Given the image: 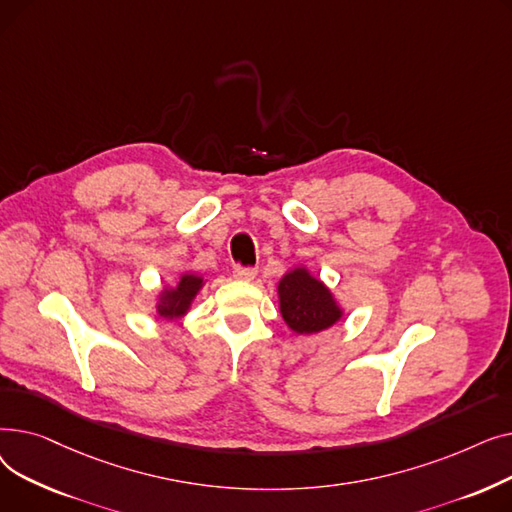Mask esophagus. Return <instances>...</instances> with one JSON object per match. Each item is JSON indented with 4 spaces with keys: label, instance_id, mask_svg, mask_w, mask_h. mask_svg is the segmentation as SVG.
I'll return each mask as SVG.
<instances>
[{
    "label": "esophagus",
    "instance_id": "obj_1",
    "mask_svg": "<svg viewBox=\"0 0 512 512\" xmlns=\"http://www.w3.org/2000/svg\"><path fill=\"white\" fill-rule=\"evenodd\" d=\"M255 276H257L255 267H234V272H232V278L240 280V282H251V280H255Z\"/></svg>",
    "mask_w": 512,
    "mask_h": 512
}]
</instances>
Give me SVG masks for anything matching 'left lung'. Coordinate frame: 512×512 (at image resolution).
<instances>
[{
    "mask_svg": "<svg viewBox=\"0 0 512 512\" xmlns=\"http://www.w3.org/2000/svg\"><path fill=\"white\" fill-rule=\"evenodd\" d=\"M278 307L294 334H317L344 317L332 288L313 276L307 265H294L278 282Z\"/></svg>",
    "mask_w": 512,
    "mask_h": 512,
    "instance_id": "left-lung-1",
    "label": "left lung"
}]
</instances>
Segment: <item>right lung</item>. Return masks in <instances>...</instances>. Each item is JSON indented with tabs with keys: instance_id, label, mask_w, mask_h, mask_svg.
Returning a JSON list of instances; mask_svg holds the SVG:
<instances>
[{
	"instance_id": "1",
	"label": "right lung",
	"mask_w": 512,
	"mask_h": 512,
	"mask_svg": "<svg viewBox=\"0 0 512 512\" xmlns=\"http://www.w3.org/2000/svg\"><path fill=\"white\" fill-rule=\"evenodd\" d=\"M205 278L193 272H182L174 286H161L155 294V315L166 321H178L193 309L197 294L205 286Z\"/></svg>"
}]
</instances>
